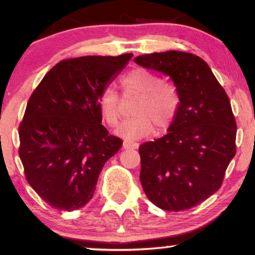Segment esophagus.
<instances>
[{
  "instance_id": "esophagus-1",
  "label": "esophagus",
  "mask_w": 255,
  "mask_h": 255,
  "mask_svg": "<svg viewBox=\"0 0 255 255\" xmlns=\"http://www.w3.org/2000/svg\"><path fill=\"white\" fill-rule=\"evenodd\" d=\"M137 147V144L136 142H133V141H129V140H125L124 141V148H136Z\"/></svg>"
}]
</instances>
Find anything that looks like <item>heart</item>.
I'll use <instances>...</instances> for the list:
<instances>
[{
  "instance_id": "b5f03b06",
  "label": "heart",
  "mask_w": 255,
  "mask_h": 255,
  "mask_svg": "<svg viewBox=\"0 0 255 255\" xmlns=\"http://www.w3.org/2000/svg\"><path fill=\"white\" fill-rule=\"evenodd\" d=\"M121 83L125 97H136V101L131 108L134 116L121 125L119 133L129 139L147 136L153 129L156 134L165 133L174 124L180 109L181 97L177 87L164 83L153 72L144 68L129 72ZM98 105L104 121L111 127L118 125L124 105L118 91L105 87L99 95Z\"/></svg>"
}]
</instances>
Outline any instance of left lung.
I'll list each match as a JSON object with an SVG mask.
<instances>
[{
	"mask_svg": "<svg viewBox=\"0 0 255 255\" xmlns=\"http://www.w3.org/2000/svg\"><path fill=\"white\" fill-rule=\"evenodd\" d=\"M134 61L169 75L181 97L169 133L140 145L142 189L159 209L188 210L221 188L236 153L229 97L207 63L191 52H152Z\"/></svg>",
	"mask_w": 255,
	"mask_h": 255,
	"instance_id": "obj_1",
	"label": "left lung"
}]
</instances>
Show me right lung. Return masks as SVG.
<instances>
[{"instance_id": "right-lung-1", "label": "right lung", "mask_w": 255, "mask_h": 255, "mask_svg": "<svg viewBox=\"0 0 255 255\" xmlns=\"http://www.w3.org/2000/svg\"><path fill=\"white\" fill-rule=\"evenodd\" d=\"M133 54L58 62L27 102L19 126V156L34 192L62 211L86 205L107 160L122 146L102 125L101 92Z\"/></svg>"}]
</instances>
